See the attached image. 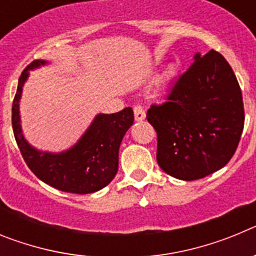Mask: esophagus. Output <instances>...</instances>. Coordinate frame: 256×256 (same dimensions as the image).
<instances>
[{
	"instance_id": "obj_1",
	"label": "esophagus",
	"mask_w": 256,
	"mask_h": 256,
	"mask_svg": "<svg viewBox=\"0 0 256 256\" xmlns=\"http://www.w3.org/2000/svg\"><path fill=\"white\" fill-rule=\"evenodd\" d=\"M133 112H134V119L137 122L144 120V118H146V112H144V108H142L141 105H136L133 108Z\"/></svg>"
}]
</instances>
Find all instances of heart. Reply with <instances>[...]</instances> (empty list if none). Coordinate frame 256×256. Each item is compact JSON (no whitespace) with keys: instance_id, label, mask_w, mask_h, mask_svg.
Listing matches in <instances>:
<instances>
[{"instance_id":"obj_1","label":"heart","mask_w":256,"mask_h":256,"mask_svg":"<svg viewBox=\"0 0 256 256\" xmlns=\"http://www.w3.org/2000/svg\"><path fill=\"white\" fill-rule=\"evenodd\" d=\"M173 72H174V68L170 66L168 69V72H166V76H170V74H173Z\"/></svg>"}]
</instances>
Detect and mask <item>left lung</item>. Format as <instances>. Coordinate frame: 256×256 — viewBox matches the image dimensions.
Segmentation results:
<instances>
[{
	"label": "left lung",
	"mask_w": 256,
	"mask_h": 256,
	"mask_svg": "<svg viewBox=\"0 0 256 256\" xmlns=\"http://www.w3.org/2000/svg\"><path fill=\"white\" fill-rule=\"evenodd\" d=\"M146 116L158 134L160 168L177 180H200L223 168L238 146L242 94L227 60L210 50L194 56L166 101L151 105Z\"/></svg>",
	"instance_id": "1"
}]
</instances>
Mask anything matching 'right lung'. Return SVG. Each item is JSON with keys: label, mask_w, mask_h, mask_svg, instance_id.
Here are the masks:
<instances>
[{"label": "right lung", "mask_w": 256, "mask_h": 256, "mask_svg": "<svg viewBox=\"0 0 256 256\" xmlns=\"http://www.w3.org/2000/svg\"><path fill=\"white\" fill-rule=\"evenodd\" d=\"M36 60L22 73L12 102V130L24 162L42 182L70 194H92L112 182L118 172L119 148L134 116L130 108L114 114H98L84 134L62 152L40 151L28 144L20 126L19 101L29 70L44 65Z\"/></svg>", "instance_id": "obj_1"}]
</instances>
